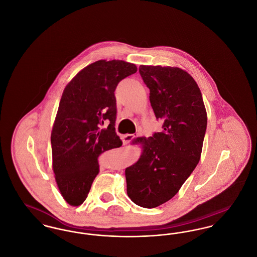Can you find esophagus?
Instances as JSON below:
<instances>
[{
	"instance_id": "obj_1",
	"label": "esophagus",
	"mask_w": 257,
	"mask_h": 257,
	"mask_svg": "<svg viewBox=\"0 0 257 257\" xmlns=\"http://www.w3.org/2000/svg\"><path fill=\"white\" fill-rule=\"evenodd\" d=\"M134 138L135 135L133 134L124 135V136H122L123 144H128V143H130Z\"/></svg>"
}]
</instances>
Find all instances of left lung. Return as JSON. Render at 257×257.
Segmentation results:
<instances>
[{"instance_id":"obj_1","label":"left lung","mask_w":257,"mask_h":257,"mask_svg":"<svg viewBox=\"0 0 257 257\" xmlns=\"http://www.w3.org/2000/svg\"><path fill=\"white\" fill-rule=\"evenodd\" d=\"M139 71L164 130L134 140L142 154L125 169L127 195L141 207L155 208L178 193L198 164L207 112L199 87L186 70L141 65Z\"/></svg>"}]
</instances>
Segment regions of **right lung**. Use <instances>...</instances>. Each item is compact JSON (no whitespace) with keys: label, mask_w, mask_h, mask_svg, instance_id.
<instances>
[{"label":"right lung","mask_w":257,"mask_h":257,"mask_svg":"<svg viewBox=\"0 0 257 257\" xmlns=\"http://www.w3.org/2000/svg\"><path fill=\"white\" fill-rule=\"evenodd\" d=\"M136 64L100 60L83 68L64 87L51 132L52 167L63 199L81 205L99 172L101 153L122 146L115 133L114 90ZM107 122L108 126H101Z\"/></svg>","instance_id":"1"}]
</instances>
